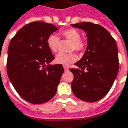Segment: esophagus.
Returning a JSON list of instances; mask_svg holds the SVG:
<instances>
[{"mask_svg":"<svg viewBox=\"0 0 128 128\" xmlns=\"http://www.w3.org/2000/svg\"><path fill=\"white\" fill-rule=\"evenodd\" d=\"M64 69L65 71H68V70H69V68H68L67 66H64Z\"/></svg>","mask_w":128,"mask_h":128,"instance_id":"obj_1","label":"esophagus"}]
</instances>
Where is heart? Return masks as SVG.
Returning <instances> with one entry per match:
<instances>
[{
    "instance_id": "heart-1",
    "label": "heart",
    "mask_w": 128,
    "mask_h": 128,
    "mask_svg": "<svg viewBox=\"0 0 128 128\" xmlns=\"http://www.w3.org/2000/svg\"><path fill=\"white\" fill-rule=\"evenodd\" d=\"M62 39H66L70 42L68 46V50L70 51L76 50V52L82 51L84 49L85 44L81 39V34L78 30L74 28L67 29L63 30L60 32ZM60 43V39L55 34H50L47 39V44L49 49L53 52H56L59 48V46ZM77 57L74 52H60L56 55L55 59V62L57 64H62L66 66L76 61Z\"/></svg>"
}]
</instances>
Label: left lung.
Returning <instances> with one entry per match:
<instances>
[{
	"label": "left lung",
	"instance_id": "left-lung-1",
	"mask_svg": "<svg viewBox=\"0 0 128 128\" xmlns=\"http://www.w3.org/2000/svg\"><path fill=\"white\" fill-rule=\"evenodd\" d=\"M84 30L87 47L81 60L70 68L74 78L71 88L77 98L98 101L108 94L118 72V48L115 39L104 28L90 22L71 24Z\"/></svg>",
	"mask_w": 128,
	"mask_h": 128
}]
</instances>
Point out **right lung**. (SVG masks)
Masks as SVG:
<instances>
[{
  "mask_svg": "<svg viewBox=\"0 0 128 128\" xmlns=\"http://www.w3.org/2000/svg\"><path fill=\"white\" fill-rule=\"evenodd\" d=\"M58 30L52 24L34 21L20 28L10 41L8 77L20 97L28 102L42 104L57 92L64 68L62 64H49L55 57L47 39Z\"/></svg>",
  "mask_w": 128,
  "mask_h": 128,
  "instance_id": "add662e5",
  "label": "right lung"
}]
</instances>
